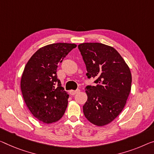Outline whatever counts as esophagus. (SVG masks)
<instances>
[{
	"mask_svg": "<svg viewBox=\"0 0 154 154\" xmlns=\"http://www.w3.org/2000/svg\"><path fill=\"white\" fill-rule=\"evenodd\" d=\"M79 92H80V89H77V90H75V91L71 90L69 91V94H70V95L74 96V95H75V94H76L77 93H79Z\"/></svg>",
	"mask_w": 154,
	"mask_h": 154,
	"instance_id": "obj_1",
	"label": "esophagus"
}]
</instances>
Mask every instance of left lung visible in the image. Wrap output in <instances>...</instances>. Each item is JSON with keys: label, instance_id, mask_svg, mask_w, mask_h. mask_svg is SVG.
<instances>
[{"label": "left lung", "instance_id": "1", "mask_svg": "<svg viewBox=\"0 0 154 154\" xmlns=\"http://www.w3.org/2000/svg\"><path fill=\"white\" fill-rule=\"evenodd\" d=\"M79 49L86 65L87 75L96 86H87L85 118L96 126H105L120 114L131 87V71L116 49L99 42H85Z\"/></svg>", "mask_w": 154, "mask_h": 154}]
</instances>
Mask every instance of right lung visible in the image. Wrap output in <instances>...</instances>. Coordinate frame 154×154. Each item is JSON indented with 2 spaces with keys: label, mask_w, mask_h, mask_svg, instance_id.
<instances>
[{
  "label": "right lung",
  "mask_w": 154,
  "mask_h": 154,
  "mask_svg": "<svg viewBox=\"0 0 154 154\" xmlns=\"http://www.w3.org/2000/svg\"><path fill=\"white\" fill-rule=\"evenodd\" d=\"M74 43L47 45L33 54L26 64L20 80L25 103L34 116L44 123L57 122L67 107L69 95L57 79V67Z\"/></svg>",
  "instance_id": "obj_1"
}]
</instances>
